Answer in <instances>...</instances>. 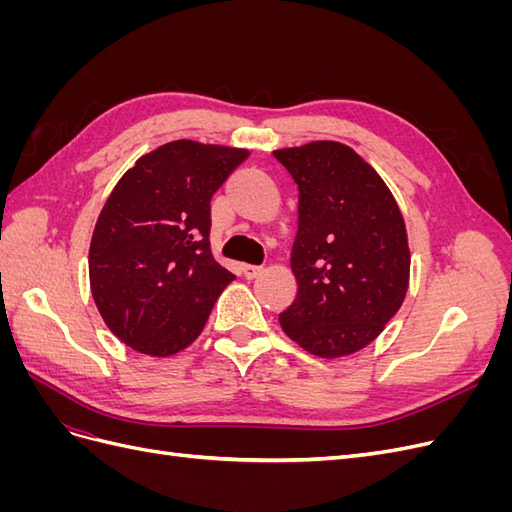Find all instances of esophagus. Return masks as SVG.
<instances>
[{
	"instance_id": "34e87169",
	"label": "esophagus",
	"mask_w": 512,
	"mask_h": 512,
	"mask_svg": "<svg viewBox=\"0 0 512 512\" xmlns=\"http://www.w3.org/2000/svg\"><path fill=\"white\" fill-rule=\"evenodd\" d=\"M243 275L247 277V280H254V277H258L262 273V267H256V265H243Z\"/></svg>"
}]
</instances>
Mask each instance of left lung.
<instances>
[{
    "label": "left lung",
    "mask_w": 512,
    "mask_h": 512,
    "mask_svg": "<svg viewBox=\"0 0 512 512\" xmlns=\"http://www.w3.org/2000/svg\"><path fill=\"white\" fill-rule=\"evenodd\" d=\"M273 156L299 190L290 256L299 288L280 324L322 359L352 354L374 342L406 299L404 218L380 175L348 145L316 141Z\"/></svg>",
    "instance_id": "1"
}]
</instances>
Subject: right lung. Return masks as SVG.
<instances>
[{
  "label": "right lung",
  "mask_w": 512,
  "mask_h": 512,
  "mask_svg": "<svg viewBox=\"0 0 512 512\" xmlns=\"http://www.w3.org/2000/svg\"><path fill=\"white\" fill-rule=\"evenodd\" d=\"M250 151L173 141L147 153L104 203L89 247L98 312L149 356L188 348L235 280L209 245L211 198Z\"/></svg>",
  "instance_id": "obj_1"
}]
</instances>
